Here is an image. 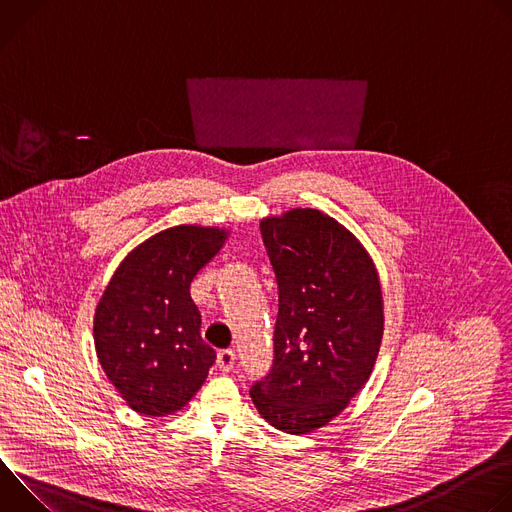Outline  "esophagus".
<instances>
[{
  "label": "esophagus",
  "instance_id": "34e87169",
  "mask_svg": "<svg viewBox=\"0 0 512 512\" xmlns=\"http://www.w3.org/2000/svg\"><path fill=\"white\" fill-rule=\"evenodd\" d=\"M233 364H235V350H231V348L218 350V354H216V367L218 369L227 373V371L233 369Z\"/></svg>",
  "mask_w": 512,
  "mask_h": 512
}]
</instances>
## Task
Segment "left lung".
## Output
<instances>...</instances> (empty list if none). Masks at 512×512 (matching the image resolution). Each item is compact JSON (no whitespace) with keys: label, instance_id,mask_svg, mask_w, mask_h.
<instances>
[{"label":"left lung","instance_id":"8db88e82","mask_svg":"<svg viewBox=\"0 0 512 512\" xmlns=\"http://www.w3.org/2000/svg\"><path fill=\"white\" fill-rule=\"evenodd\" d=\"M259 227L279 312L273 367L251 399L275 429L312 433L340 415L373 373L385 330L379 273L362 243L316 208H291Z\"/></svg>","mask_w":512,"mask_h":512}]
</instances>
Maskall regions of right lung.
<instances>
[{
  "label": "right lung",
  "mask_w": 512,
  "mask_h": 512,
  "mask_svg": "<svg viewBox=\"0 0 512 512\" xmlns=\"http://www.w3.org/2000/svg\"><path fill=\"white\" fill-rule=\"evenodd\" d=\"M227 237L218 227H170L131 249L109 279L93 320L95 350L135 413L172 415L206 381L216 354L200 338L190 283Z\"/></svg>",
  "instance_id": "add662e5"
}]
</instances>
